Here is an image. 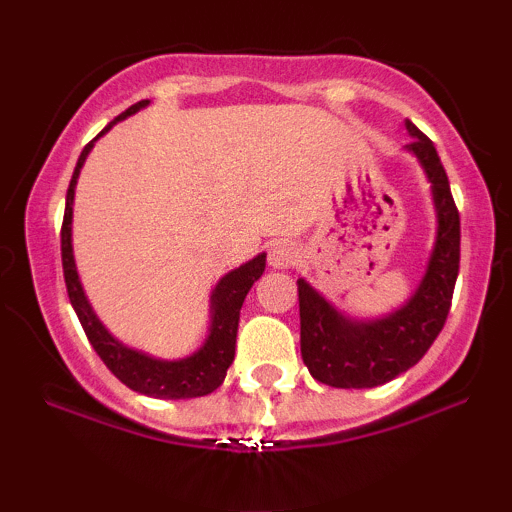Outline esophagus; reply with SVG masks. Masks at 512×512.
I'll list each match as a JSON object with an SVG mask.
<instances>
[{"mask_svg": "<svg viewBox=\"0 0 512 512\" xmlns=\"http://www.w3.org/2000/svg\"><path fill=\"white\" fill-rule=\"evenodd\" d=\"M296 262V248L289 243V240H276L269 248V264L276 269H289L291 264Z\"/></svg>", "mask_w": 512, "mask_h": 512, "instance_id": "obj_1", "label": "esophagus"}]
</instances>
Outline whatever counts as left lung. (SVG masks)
Masks as SVG:
<instances>
[{"label": "left lung", "instance_id": "8db88e82", "mask_svg": "<svg viewBox=\"0 0 512 512\" xmlns=\"http://www.w3.org/2000/svg\"><path fill=\"white\" fill-rule=\"evenodd\" d=\"M407 129L414 137L407 149L419 156L438 209V240L428 272L402 310L375 322L346 320L298 279L301 356L317 383L346 390L390 383L424 358L448 320L460 272V211L436 146L414 122L407 120Z\"/></svg>", "mask_w": 512, "mask_h": 512}]
</instances>
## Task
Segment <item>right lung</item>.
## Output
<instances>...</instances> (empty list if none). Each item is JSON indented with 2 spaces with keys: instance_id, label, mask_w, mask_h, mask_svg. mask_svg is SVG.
I'll use <instances>...</instances> for the list:
<instances>
[{
  "instance_id": "right-lung-1",
  "label": "right lung",
  "mask_w": 512,
  "mask_h": 512,
  "mask_svg": "<svg viewBox=\"0 0 512 512\" xmlns=\"http://www.w3.org/2000/svg\"><path fill=\"white\" fill-rule=\"evenodd\" d=\"M149 101L134 103L132 108H127L125 113L117 115L103 132H108L122 117L137 113L139 108ZM101 132V134H103ZM98 134V137H101ZM96 142V139H93ZM93 142H88L81 151L79 161H76L72 182H69L67 190V207H64V219H62V269H64V284H67L69 301H72L76 317H79L81 327H84L88 342H91L96 354L101 356V361L108 366L110 373L115 375L120 383H125L129 390L142 392V395L158 397V399H190V397H204L209 392H214L216 387L226 378V370L233 363L236 356V334H238V320H240V308H243L245 296L252 289L257 279L264 272V262L267 257L257 255L255 260H250L243 267H238L236 272L226 274L219 281V286L214 289L211 296V334L207 344L197 351L195 356L182 358V361H156L137 351L127 349L120 342H115L105 327L98 322V317L93 315L91 305H88L84 291H81L79 274L74 267V255H72V202H74V185L79 178V170L84 166L88 151H91Z\"/></svg>"
}]
</instances>
